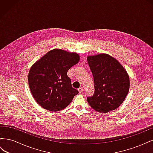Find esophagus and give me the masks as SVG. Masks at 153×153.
Segmentation results:
<instances>
[{
  "mask_svg": "<svg viewBox=\"0 0 153 153\" xmlns=\"http://www.w3.org/2000/svg\"><path fill=\"white\" fill-rule=\"evenodd\" d=\"M83 90H84V89H83V87H80L79 89H78V92H79V93H80V94L82 93Z\"/></svg>",
  "mask_w": 153,
  "mask_h": 153,
  "instance_id": "1",
  "label": "esophagus"
}]
</instances>
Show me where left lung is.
<instances>
[{
	"mask_svg": "<svg viewBox=\"0 0 153 153\" xmlns=\"http://www.w3.org/2000/svg\"><path fill=\"white\" fill-rule=\"evenodd\" d=\"M94 78V92L87 100L98 112L114 110L122 104L128 93L129 79L126 71L116 59L107 54L87 58Z\"/></svg>",
	"mask_w": 153,
	"mask_h": 153,
	"instance_id": "1",
	"label": "left lung"
}]
</instances>
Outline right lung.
<instances>
[{
	"mask_svg": "<svg viewBox=\"0 0 153 153\" xmlns=\"http://www.w3.org/2000/svg\"><path fill=\"white\" fill-rule=\"evenodd\" d=\"M79 61V55L53 49L33 64L28 75L34 100L41 107L52 112L65 108L78 91L71 86L68 71Z\"/></svg>",
	"mask_w": 153,
	"mask_h": 153,
	"instance_id": "obj_1",
	"label": "right lung"
}]
</instances>
